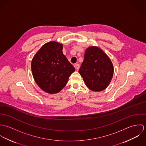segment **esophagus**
<instances>
[{"instance_id":"esophagus-1","label":"esophagus","mask_w":146,"mask_h":146,"mask_svg":"<svg viewBox=\"0 0 146 146\" xmlns=\"http://www.w3.org/2000/svg\"><path fill=\"white\" fill-rule=\"evenodd\" d=\"M79 64H75V68H76V70H77V71H78L79 70Z\"/></svg>"}]
</instances>
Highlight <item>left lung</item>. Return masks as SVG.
<instances>
[{
    "label": "left lung",
    "instance_id": "obj_1",
    "mask_svg": "<svg viewBox=\"0 0 146 146\" xmlns=\"http://www.w3.org/2000/svg\"><path fill=\"white\" fill-rule=\"evenodd\" d=\"M79 72L89 89L94 92H101L110 83L113 74V66L110 58L101 48L92 46L85 50Z\"/></svg>",
    "mask_w": 146,
    "mask_h": 146
}]
</instances>
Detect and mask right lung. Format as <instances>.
Segmentation results:
<instances>
[{"label": "right lung", "instance_id": "add662e5", "mask_svg": "<svg viewBox=\"0 0 146 146\" xmlns=\"http://www.w3.org/2000/svg\"><path fill=\"white\" fill-rule=\"evenodd\" d=\"M62 49V44L58 42H46L31 61V71L36 83L49 94L60 92L75 70L63 54Z\"/></svg>", "mask_w": 146, "mask_h": 146}]
</instances>
